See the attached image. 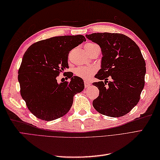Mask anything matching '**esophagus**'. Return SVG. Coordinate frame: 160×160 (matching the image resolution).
Listing matches in <instances>:
<instances>
[{
    "label": "esophagus",
    "mask_w": 160,
    "mask_h": 160,
    "mask_svg": "<svg viewBox=\"0 0 160 160\" xmlns=\"http://www.w3.org/2000/svg\"><path fill=\"white\" fill-rule=\"evenodd\" d=\"M91 84V83L90 82H89V81H84V87H85V88H87L89 87L90 85Z\"/></svg>",
    "instance_id": "obj_1"
}]
</instances>
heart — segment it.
<instances>
[{"instance_id":"b5f03b06","label":"heart","mask_w":160,"mask_h":160,"mask_svg":"<svg viewBox=\"0 0 160 160\" xmlns=\"http://www.w3.org/2000/svg\"><path fill=\"white\" fill-rule=\"evenodd\" d=\"M96 47H98V45H96V44L87 43L84 46V48H85V49H89ZM96 68L92 66H81L76 68L75 73H76L78 76L84 78V79H89L96 72Z\"/></svg>"}]
</instances>
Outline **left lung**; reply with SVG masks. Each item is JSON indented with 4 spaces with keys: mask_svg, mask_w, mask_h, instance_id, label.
<instances>
[{
    "mask_svg": "<svg viewBox=\"0 0 160 160\" xmlns=\"http://www.w3.org/2000/svg\"><path fill=\"white\" fill-rule=\"evenodd\" d=\"M86 37L100 47L102 54L101 69L95 76L100 81L93 83L100 93L93 106L102 115L123 116L136 106L144 87L146 63L141 51L121 33H93ZM109 76L112 82L107 81Z\"/></svg>",
    "mask_w": 160,
    "mask_h": 160,
    "instance_id": "1",
    "label": "left lung"
}]
</instances>
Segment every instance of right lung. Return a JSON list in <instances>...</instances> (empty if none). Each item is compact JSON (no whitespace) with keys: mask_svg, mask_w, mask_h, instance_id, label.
Returning a JSON list of instances; mask_svg holds the SVG:
<instances>
[{"mask_svg":"<svg viewBox=\"0 0 160 160\" xmlns=\"http://www.w3.org/2000/svg\"><path fill=\"white\" fill-rule=\"evenodd\" d=\"M84 41L82 35L52 37L33 43L24 54L18 76L20 95L36 118L52 121L62 117L73 96L83 91V80L73 73L67 75L69 82L58 83L56 78L69 68L70 51Z\"/></svg>","mask_w":160,"mask_h":160,"instance_id":"add662e5","label":"right lung"}]
</instances>
